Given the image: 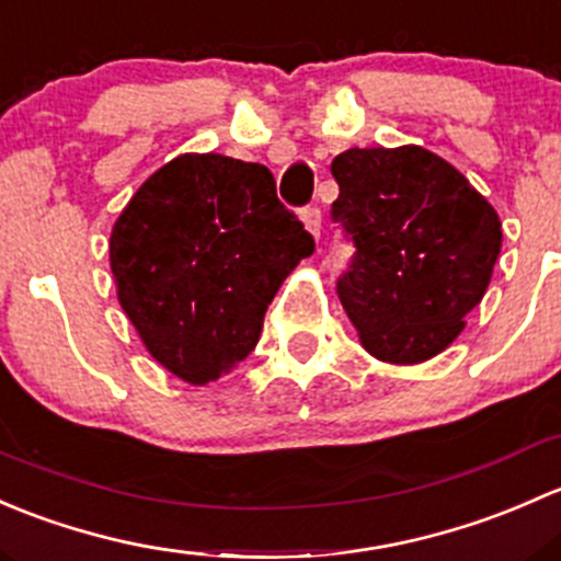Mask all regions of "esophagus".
Listing matches in <instances>:
<instances>
[{
	"mask_svg": "<svg viewBox=\"0 0 561 561\" xmlns=\"http://www.w3.org/2000/svg\"><path fill=\"white\" fill-rule=\"evenodd\" d=\"M302 224H305V229H308V232L313 234L316 240L321 238V210H319V207H305V210H302Z\"/></svg>",
	"mask_w": 561,
	"mask_h": 561,
	"instance_id": "34e87169",
	"label": "esophagus"
}]
</instances>
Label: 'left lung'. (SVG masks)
I'll list each match as a JSON object with an SVG mask.
<instances>
[{"mask_svg":"<svg viewBox=\"0 0 561 561\" xmlns=\"http://www.w3.org/2000/svg\"><path fill=\"white\" fill-rule=\"evenodd\" d=\"M332 218L356 253L337 297L362 345L389 365H421L459 337L502 248L496 210L421 146L334 156Z\"/></svg>","mask_w":561,"mask_h":561,"instance_id":"8db88e82","label":"left lung"}]
</instances>
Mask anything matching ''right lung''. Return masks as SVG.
Instances as JSON below:
<instances>
[{
	"mask_svg": "<svg viewBox=\"0 0 561 561\" xmlns=\"http://www.w3.org/2000/svg\"><path fill=\"white\" fill-rule=\"evenodd\" d=\"M313 248L267 167L183 153L121 210L110 270L148 354L205 386L256 348L267 305Z\"/></svg>",
	"mask_w": 561,
	"mask_h": 561,
	"instance_id": "1",
	"label": "right lung"
}]
</instances>
